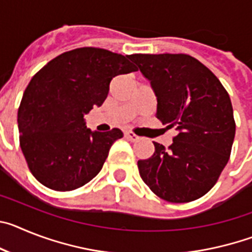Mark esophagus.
Listing matches in <instances>:
<instances>
[{"label": "esophagus", "instance_id": "esophagus-1", "mask_svg": "<svg viewBox=\"0 0 252 252\" xmlns=\"http://www.w3.org/2000/svg\"><path fill=\"white\" fill-rule=\"evenodd\" d=\"M125 137L127 140H130V141H136V140H139V136H137L136 133L132 132V131H125Z\"/></svg>", "mask_w": 252, "mask_h": 252}]
</instances>
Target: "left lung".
I'll return each instance as SVG.
<instances>
[{
  "label": "left lung",
  "instance_id": "obj_1",
  "mask_svg": "<svg viewBox=\"0 0 252 252\" xmlns=\"http://www.w3.org/2000/svg\"><path fill=\"white\" fill-rule=\"evenodd\" d=\"M131 59L151 82L157 119L178 131L168 149L154 142L151 158L137 161L140 177L164 201H195L213 188L230 159L236 132L230 95L190 55L133 54Z\"/></svg>",
  "mask_w": 252,
  "mask_h": 252
}]
</instances>
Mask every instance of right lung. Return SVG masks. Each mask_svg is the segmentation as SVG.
Here are the masks:
<instances>
[{"label": "right lung", "instance_id": "1", "mask_svg": "<svg viewBox=\"0 0 252 252\" xmlns=\"http://www.w3.org/2000/svg\"><path fill=\"white\" fill-rule=\"evenodd\" d=\"M132 55L78 48L50 60L31 78L17 113L20 146L31 174L58 192L81 188L101 171L124 133L87 128L83 115L102 106L112 78L136 72Z\"/></svg>", "mask_w": 252, "mask_h": 252}]
</instances>
